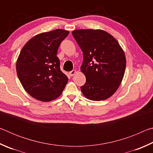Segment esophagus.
Instances as JSON below:
<instances>
[{"mask_svg":"<svg viewBox=\"0 0 153 153\" xmlns=\"http://www.w3.org/2000/svg\"><path fill=\"white\" fill-rule=\"evenodd\" d=\"M76 74V70H72L70 72H69V76H74L75 74Z\"/></svg>","mask_w":153,"mask_h":153,"instance_id":"1","label":"esophagus"}]
</instances>
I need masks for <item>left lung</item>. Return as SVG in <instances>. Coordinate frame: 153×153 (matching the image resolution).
<instances>
[{"label":"left lung","instance_id":"left-lung-1","mask_svg":"<svg viewBox=\"0 0 153 153\" xmlns=\"http://www.w3.org/2000/svg\"><path fill=\"white\" fill-rule=\"evenodd\" d=\"M72 35L84 56L80 69L86 77L81 86L83 94L95 101L111 97L120 86L126 60L120 44L102 30H77Z\"/></svg>","mask_w":153,"mask_h":153}]
</instances>
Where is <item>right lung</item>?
Instances as JSON below:
<instances>
[{
	"label": "right lung",
	"mask_w": 153,
	"mask_h": 153,
	"mask_svg": "<svg viewBox=\"0 0 153 153\" xmlns=\"http://www.w3.org/2000/svg\"><path fill=\"white\" fill-rule=\"evenodd\" d=\"M68 31L57 29L33 36L21 51L16 70L21 84L28 94L43 102L58 98L68 77L60 69L56 56L61 42Z\"/></svg>",
	"instance_id": "obj_1"
}]
</instances>
